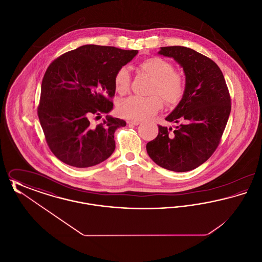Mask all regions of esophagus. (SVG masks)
I'll list each match as a JSON object with an SVG mask.
<instances>
[{
    "label": "esophagus",
    "mask_w": 262,
    "mask_h": 262,
    "mask_svg": "<svg viewBox=\"0 0 262 262\" xmlns=\"http://www.w3.org/2000/svg\"><path fill=\"white\" fill-rule=\"evenodd\" d=\"M128 124H132V125H138L140 124V121H136V120H133V121H129Z\"/></svg>",
    "instance_id": "1"
}]
</instances>
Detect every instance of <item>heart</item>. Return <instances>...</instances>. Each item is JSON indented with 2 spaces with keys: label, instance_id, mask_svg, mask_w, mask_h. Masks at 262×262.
Returning a JSON list of instances; mask_svg holds the SVG:
<instances>
[{
  "label": "heart",
  "instance_id": "obj_1",
  "mask_svg": "<svg viewBox=\"0 0 262 262\" xmlns=\"http://www.w3.org/2000/svg\"><path fill=\"white\" fill-rule=\"evenodd\" d=\"M139 70L153 78L148 97L130 96L119 103L120 114L132 120H146L159 112L163 100L169 106L177 105L186 92V78L174 70L173 62L161 58L150 57L139 62ZM132 76L126 67H121L115 74L114 84L118 93L125 94L130 86Z\"/></svg>",
  "mask_w": 262,
  "mask_h": 262
}]
</instances>
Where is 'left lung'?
Masks as SVG:
<instances>
[{
  "label": "left lung",
  "instance_id": "1",
  "mask_svg": "<svg viewBox=\"0 0 262 262\" xmlns=\"http://www.w3.org/2000/svg\"><path fill=\"white\" fill-rule=\"evenodd\" d=\"M159 54L173 58L186 75V92L155 139L146 144L150 158L164 169L187 172L210 158L218 147L230 112L231 97L224 75L208 57L184 46L161 47Z\"/></svg>",
  "mask_w": 262,
  "mask_h": 262
}]
</instances>
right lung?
Wrapping results in <instances>:
<instances>
[{
    "mask_svg": "<svg viewBox=\"0 0 262 262\" xmlns=\"http://www.w3.org/2000/svg\"><path fill=\"white\" fill-rule=\"evenodd\" d=\"M137 53L83 45L49 64L41 84L38 118L49 148L62 163L88 168L112 155L114 134L126 123L112 117L98 125L91 120L112 110L115 74Z\"/></svg>",
    "mask_w": 262,
    "mask_h": 262,
    "instance_id": "right-lung-1",
    "label": "right lung"
}]
</instances>
